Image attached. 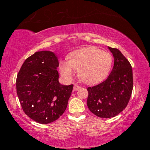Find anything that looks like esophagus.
<instances>
[{"label": "esophagus", "mask_w": 150, "mask_h": 150, "mask_svg": "<svg viewBox=\"0 0 150 150\" xmlns=\"http://www.w3.org/2000/svg\"><path fill=\"white\" fill-rule=\"evenodd\" d=\"M80 88H81L80 86L77 85H75L74 87H73V89H74V91H77L78 89H80Z\"/></svg>", "instance_id": "esophagus-1"}]
</instances>
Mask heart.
Instances as JSON below:
<instances>
[{"label": "heart", "mask_w": 150, "mask_h": 150, "mask_svg": "<svg viewBox=\"0 0 150 150\" xmlns=\"http://www.w3.org/2000/svg\"><path fill=\"white\" fill-rule=\"evenodd\" d=\"M112 57L107 52L96 47H87L72 52L68 62L59 65L62 74L67 79H71L74 69L78 70V77L86 84H95L106 77L110 72Z\"/></svg>", "instance_id": "1"}]
</instances>
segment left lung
Segmentation results:
<instances>
[{
    "label": "left lung",
    "mask_w": 150,
    "mask_h": 150,
    "mask_svg": "<svg viewBox=\"0 0 150 150\" xmlns=\"http://www.w3.org/2000/svg\"><path fill=\"white\" fill-rule=\"evenodd\" d=\"M115 63L108 78L100 84L88 87L87 106L100 118H108L120 114L130 100L133 89L132 66L120 50L108 47Z\"/></svg>",
    "instance_id": "left-lung-1"
}]
</instances>
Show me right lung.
<instances>
[{"label":"right lung","instance_id":"obj_1","mask_svg":"<svg viewBox=\"0 0 150 150\" xmlns=\"http://www.w3.org/2000/svg\"><path fill=\"white\" fill-rule=\"evenodd\" d=\"M57 55L37 52L25 60L18 73L16 93L25 114L40 124L57 120L67 106L73 85L59 82Z\"/></svg>","mask_w":150,"mask_h":150}]
</instances>
